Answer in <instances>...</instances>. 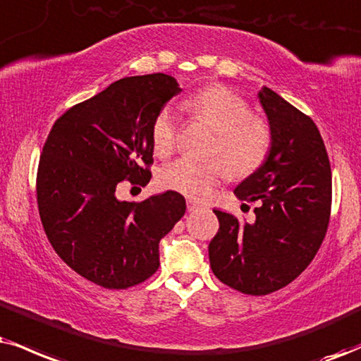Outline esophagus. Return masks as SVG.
<instances>
[{
	"instance_id": "34e87169",
	"label": "esophagus",
	"mask_w": 361,
	"mask_h": 361,
	"mask_svg": "<svg viewBox=\"0 0 361 361\" xmlns=\"http://www.w3.org/2000/svg\"><path fill=\"white\" fill-rule=\"evenodd\" d=\"M201 207V204L197 201H194V199H188V211H195V209Z\"/></svg>"
}]
</instances>
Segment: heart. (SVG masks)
I'll use <instances>...</instances> for the list:
<instances>
[{
  "instance_id": "b5f03b06",
  "label": "heart",
  "mask_w": 361,
  "mask_h": 361,
  "mask_svg": "<svg viewBox=\"0 0 361 361\" xmlns=\"http://www.w3.org/2000/svg\"><path fill=\"white\" fill-rule=\"evenodd\" d=\"M182 106L217 130L211 154L226 162L192 157L173 160L159 173L164 188L192 199H204L216 184L228 177L229 169L244 176L264 164L271 149V130L261 118L252 117L251 106L238 93L221 85L207 87L184 100ZM177 128L179 123L173 106H162L152 122V144L159 155H169L176 149Z\"/></svg>"
}]
</instances>
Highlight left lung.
<instances>
[{
	"label": "left lung",
	"instance_id": "left-lung-1",
	"mask_svg": "<svg viewBox=\"0 0 361 361\" xmlns=\"http://www.w3.org/2000/svg\"><path fill=\"white\" fill-rule=\"evenodd\" d=\"M271 149L264 164L234 189L256 202V221L214 211L219 231L209 243L212 273L244 295L278 291L317 256L331 211V167L318 127L283 97L262 87Z\"/></svg>",
	"mask_w": 361,
	"mask_h": 361
}]
</instances>
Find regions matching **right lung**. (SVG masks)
Wrapping results in <instances>:
<instances>
[{
  "label": "right lung",
  "mask_w": 361,
  "mask_h": 361,
  "mask_svg": "<svg viewBox=\"0 0 361 361\" xmlns=\"http://www.w3.org/2000/svg\"><path fill=\"white\" fill-rule=\"evenodd\" d=\"M166 73L117 80L53 123L37 176L38 211L56 255L88 281L126 289L159 269V243L184 216L179 192L120 201L117 185H145L152 122L180 93ZM147 165V168H142Z\"/></svg>",
  "instance_id": "right-lung-1"
}]
</instances>
